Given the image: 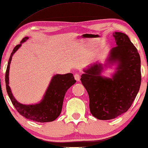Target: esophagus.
<instances>
[{
  "label": "esophagus",
  "instance_id": "34e87169",
  "mask_svg": "<svg viewBox=\"0 0 148 148\" xmlns=\"http://www.w3.org/2000/svg\"><path fill=\"white\" fill-rule=\"evenodd\" d=\"M74 78L76 80L77 82H79L80 80V75L78 74H76L74 75Z\"/></svg>",
  "mask_w": 148,
  "mask_h": 148
}]
</instances>
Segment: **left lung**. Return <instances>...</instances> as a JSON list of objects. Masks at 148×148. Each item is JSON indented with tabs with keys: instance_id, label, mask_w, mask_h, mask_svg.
Returning a JSON list of instances; mask_svg holds the SVG:
<instances>
[{
	"instance_id": "1",
	"label": "left lung",
	"mask_w": 148,
	"mask_h": 148,
	"mask_svg": "<svg viewBox=\"0 0 148 148\" xmlns=\"http://www.w3.org/2000/svg\"><path fill=\"white\" fill-rule=\"evenodd\" d=\"M117 46L112 48L107 61L116 63L112 78L101 76L103 66L96 63L84 70L82 84L89 96V108L99 120H111L130 108L141 83L140 58L138 50L127 35L113 34Z\"/></svg>"
}]
</instances>
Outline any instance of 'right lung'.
<instances>
[{
    "mask_svg": "<svg viewBox=\"0 0 148 148\" xmlns=\"http://www.w3.org/2000/svg\"><path fill=\"white\" fill-rule=\"evenodd\" d=\"M25 37L20 44L16 46L12 51L9 59L5 75L6 90L9 97L16 110L21 115L27 119L37 122H49L55 120L60 116L62 110L63 99L67 90L76 82L73 74H56L52 77L49 85L45 92L42 100L38 103L33 105H24L15 100L9 86L10 65L12 56L21 45L28 39Z\"/></svg>",
    "mask_w": 148,
    "mask_h": 148,
    "instance_id": "1",
    "label": "right lung"
}]
</instances>
